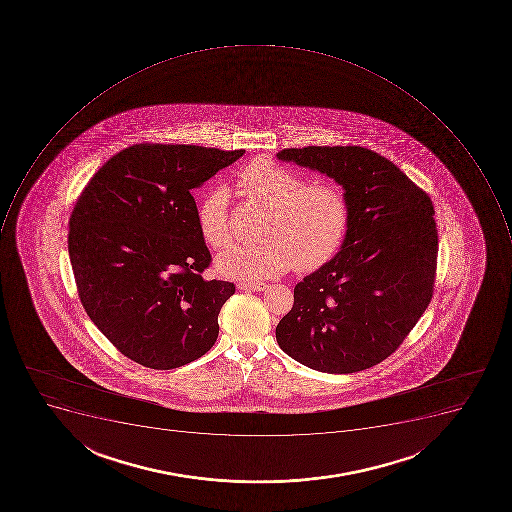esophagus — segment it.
I'll return each mask as SVG.
<instances>
[{"label": "esophagus", "mask_w": 512, "mask_h": 512, "mask_svg": "<svg viewBox=\"0 0 512 512\" xmlns=\"http://www.w3.org/2000/svg\"><path fill=\"white\" fill-rule=\"evenodd\" d=\"M238 290L264 291L267 290L266 283H238Z\"/></svg>", "instance_id": "34e87169"}]
</instances>
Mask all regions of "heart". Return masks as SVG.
Wrapping results in <instances>:
<instances>
[{
    "instance_id": "obj_1",
    "label": "heart",
    "mask_w": 512,
    "mask_h": 512,
    "mask_svg": "<svg viewBox=\"0 0 512 512\" xmlns=\"http://www.w3.org/2000/svg\"><path fill=\"white\" fill-rule=\"evenodd\" d=\"M237 187L248 202L267 206L258 245L235 246L216 267L224 277L258 282L294 266L306 274L325 266L343 246L351 210L343 189L331 182L309 184L302 174L270 158L251 160L238 173ZM197 224L206 245L224 250L232 243L229 190L216 187L198 205Z\"/></svg>"
}]
</instances>
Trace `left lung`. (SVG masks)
<instances>
[{
  "label": "left lung",
  "instance_id": "left-lung-1",
  "mask_svg": "<svg viewBox=\"0 0 512 512\" xmlns=\"http://www.w3.org/2000/svg\"><path fill=\"white\" fill-rule=\"evenodd\" d=\"M277 158L334 179L351 210L341 250L294 286L278 346L331 375L378 365L432 299L439 237L431 198L391 160L357 145H309Z\"/></svg>",
  "mask_w": 512,
  "mask_h": 512
}]
</instances>
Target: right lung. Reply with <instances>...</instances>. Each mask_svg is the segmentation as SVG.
<instances>
[{
    "mask_svg": "<svg viewBox=\"0 0 512 512\" xmlns=\"http://www.w3.org/2000/svg\"><path fill=\"white\" fill-rule=\"evenodd\" d=\"M243 153L137 144L113 155L81 192L69 221L78 296L128 359L171 370L216 343L235 285L202 277L211 254L192 190Z\"/></svg>",
    "mask_w": 512,
    "mask_h": 512,
    "instance_id": "add662e5",
    "label": "right lung"
}]
</instances>
